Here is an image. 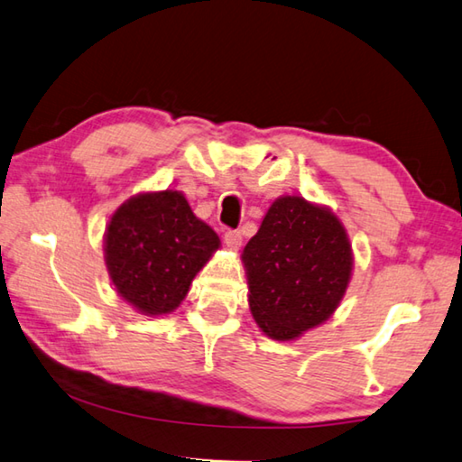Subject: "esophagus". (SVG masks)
Here are the masks:
<instances>
[{
    "instance_id": "esophagus-1",
    "label": "esophagus",
    "mask_w": 462,
    "mask_h": 462,
    "mask_svg": "<svg viewBox=\"0 0 462 462\" xmlns=\"http://www.w3.org/2000/svg\"><path fill=\"white\" fill-rule=\"evenodd\" d=\"M224 242L230 250H238L242 245V234L238 230H228L224 234Z\"/></svg>"
}]
</instances>
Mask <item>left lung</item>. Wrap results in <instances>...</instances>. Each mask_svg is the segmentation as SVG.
Listing matches in <instances>:
<instances>
[{
  "mask_svg": "<svg viewBox=\"0 0 462 462\" xmlns=\"http://www.w3.org/2000/svg\"><path fill=\"white\" fill-rule=\"evenodd\" d=\"M260 331L292 341L339 307L354 271L347 230L329 208L281 196L242 253Z\"/></svg>",
  "mask_w": 462,
  "mask_h": 462,
  "instance_id": "8db88e82",
  "label": "left lung"
}]
</instances>
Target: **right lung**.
I'll return each mask as SVG.
<instances>
[{"label":"right lung","mask_w":462,"mask_h":462,"mask_svg":"<svg viewBox=\"0 0 462 462\" xmlns=\"http://www.w3.org/2000/svg\"><path fill=\"white\" fill-rule=\"evenodd\" d=\"M217 248V234L175 189L129 198L105 230V264L116 295L149 317L175 311Z\"/></svg>","instance_id":"obj_1"}]
</instances>
